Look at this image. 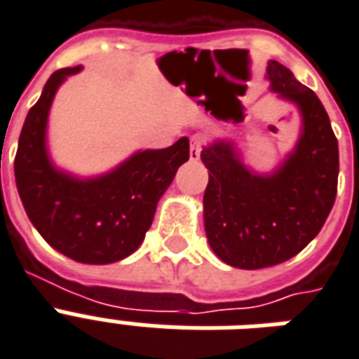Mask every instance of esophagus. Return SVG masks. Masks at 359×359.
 I'll list each match as a JSON object with an SVG mask.
<instances>
[{"label": "esophagus", "instance_id": "1", "mask_svg": "<svg viewBox=\"0 0 359 359\" xmlns=\"http://www.w3.org/2000/svg\"><path fill=\"white\" fill-rule=\"evenodd\" d=\"M205 144V136L202 135H193L191 136V148H189V157L191 161L200 159V151H202V146Z\"/></svg>", "mask_w": 359, "mask_h": 359}]
</instances>
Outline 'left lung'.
Here are the masks:
<instances>
[{"label": "left lung", "mask_w": 359, "mask_h": 359, "mask_svg": "<svg viewBox=\"0 0 359 359\" xmlns=\"http://www.w3.org/2000/svg\"><path fill=\"white\" fill-rule=\"evenodd\" d=\"M271 90L302 114V136L285 163L269 176L251 172L230 142L204 146L200 159L210 170L204 193V229L223 262L260 269L296 257L326 223L335 202L339 146L320 99L294 74L269 61ZM234 121L243 112L224 116Z\"/></svg>", "instance_id": "left-lung-1"}]
</instances>
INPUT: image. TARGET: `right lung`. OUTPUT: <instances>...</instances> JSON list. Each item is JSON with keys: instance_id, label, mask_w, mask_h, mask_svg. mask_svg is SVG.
<instances>
[{"instance_id": "obj_1", "label": "right lung", "mask_w": 359, "mask_h": 359, "mask_svg": "<svg viewBox=\"0 0 359 359\" xmlns=\"http://www.w3.org/2000/svg\"><path fill=\"white\" fill-rule=\"evenodd\" d=\"M80 69L55 71L29 108L15 157L16 189L33 226L55 251L82 264H112L144 241L157 202L189 161V138L136 151L99 177L79 180L57 170L46 151L48 110L61 82Z\"/></svg>"}]
</instances>
